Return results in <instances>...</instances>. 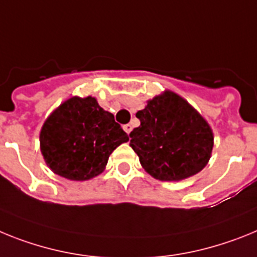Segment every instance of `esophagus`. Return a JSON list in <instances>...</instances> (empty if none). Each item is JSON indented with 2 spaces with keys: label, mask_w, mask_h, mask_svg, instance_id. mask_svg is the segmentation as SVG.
I'll list each match as a JSON object with an SVG mask.
<instances>
[{
  "label": "esophagus",
  "mask_w": 257,
  "mask_h": 257,
  "mask_svg": "<svg viewBox=\"0 0 257 257\" xmlns=\"http://www.w3.org/2000/svg\"><path fill=\"white\" fill-rule=\"evenodd\" d=\"M122 129H124V131L129 135V133L132 132V129H133V126H132V124H125V125H122Z\"/></svg>",
  "instance_id": "1"
}]
</instances>
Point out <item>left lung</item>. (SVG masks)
Listing matches in <instances>:
<instances>
[{"label": "left lung", "instance_id": "8db88e82", "mask_svg": "<svg viewBox=\"0 0 257 257\" xmlns=\"http://www.w3.org/2000/svg\"><path fill=\"white\" fill-rule=\"evenodd\" d=\"M136 116L141 125L129 135V145L153 177L180 181L206 167L213 135L206 120L180 95L167 91Z\"/></svg>", "mask_w": 257, "mask_h": 257}]
</instances>
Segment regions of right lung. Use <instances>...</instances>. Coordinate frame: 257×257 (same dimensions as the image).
<instances>
[{"label":"right lung","instance_id":"add662e5","mask_svg":"<svg viewBox=\"0 0 257 257\" xmlns=\"http://www.w3.org/2000/svg\"><path fill=\"white\" fill-rule=\"evenodd\" d=\"M128 140L112 113L91 97H73L61 104L40 135L46 164L54 173L73 181L99 175L111 153Z\"/></svg>","mask_w":257,"mask_h":257}]
</instances>
